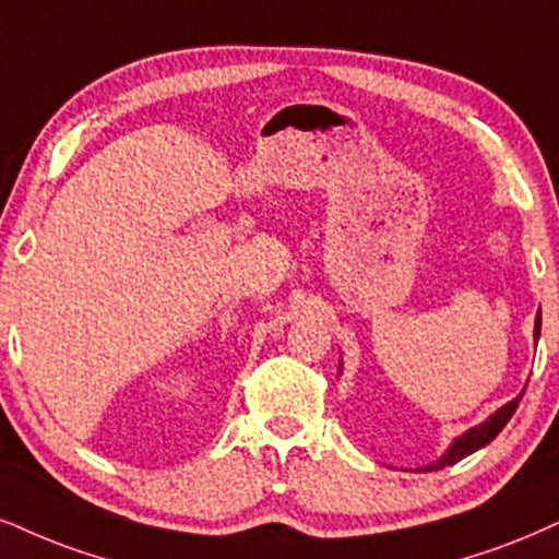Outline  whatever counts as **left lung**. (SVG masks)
<instances>
[{
  "mask_svg": "<svg viewBox=\"0 0 559 559\" xmlns=\"http://www.w3.org/2000/svg\"><path fill=\"white\" fill-rule=\"evenodd\" d=\"M539 334H542V311L536 313V329H534V336H536V340H539ZM521 399H523V394H521V396H515L513 402H508L506 406H500V409L495 412V415H492L490 419H487V423H481V425H477V427H472L469 432H464V436L453 440V445L448 448L445 456H443V459H438L436 464L425 466V472L443 469V466L456 464V461L466 459V456H469V453L479 451V448H485L487 443H490V440H495V436H498V432L502 430V427L508 425V419H511V417L515 415V409H519V402H521Z\"/></svg>",
  "mask_w": 559,
  "mask_h": 559,
  "instance_id": "left-lung-1",
  "label": "left lung"
}]
</instances>
